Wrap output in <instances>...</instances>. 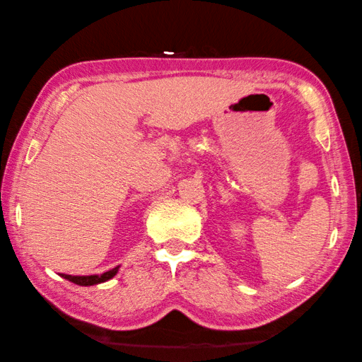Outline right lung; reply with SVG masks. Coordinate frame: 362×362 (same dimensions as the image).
<instances>
[{
    "instance_id": "add662e5",
    "label": "right lung",
    "mask_w": 362,
    "mask_h": 362,
    "mask_svg": "<svg viewBox=\"0 0 362 362\" xmlns=\"http://www.w3.org/2000/svg\"><path fill=\"white\" fill-rule=\"evenodd\" d=\"M118 267H120V266L110 269V271L104 272L101 275H68V274H62V277L72 281V284H76V285L91 286V285L103 284V281H107V280H110L112 277H115V274L118 272Z\"/></svg>"
}]
</instances>
